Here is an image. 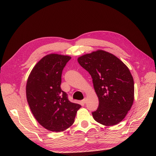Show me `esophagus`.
Segmentation results:
<instances>
[{"mask_svg":"<svg viewBox=\"0 0 156 156\" xmlns=\"http://www.w3.org/2000/svg\"><path fill=\"white\" fill-rule=\"evenodd\" d=\"M82 102L83 104H86V98L83 99L82 101Z\"/></svg>","mask_w":156,"mask_h":156,"instance_id":"obj_1","label":"esophagus"}]
</instances>
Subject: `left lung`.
Returning a JSON list of instances; mask_svg holds the SVG:
<instances>
[{"label":"left lung","instance_id":"obj_1","mask_svg":"<svg viewBox=\"0 0 156 156\" xmlns=\"http://www.w3.org/2000/svg\"><path fill=\"white\" fill-rule=\"evenodd\" d=\"M77 61L91 76L99 98L98 108L92 112L95 121L106 126L121 122L134 98V80L128 67L113 54L102 50L83 55Z\"/></svg>","mask_w":156,"mask_h":156}]
</instances>
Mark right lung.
<instances>
[{
	"label": "right lung",
	"mask_w": 156,
	"mask_h": 156,
	"mask_svg": "<svg viewBox=\"0 0 156 156\" xmlns=\"http://www.w3.org/2000/svg\"><path fill=\"white\" fill-rule=\"evenodd\" d=\"M71 58L67 55H47L32 70L26 86L31 112L45 129L61 132L73 124L81 105L71 102L61 88L64 67Z\"/></svg>",
	"instance_id": "right-lung-1"
}]
</instances>
